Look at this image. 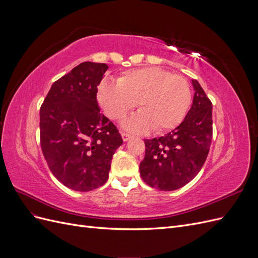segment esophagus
<instances>
[{
	"label": "esophagus",
	"instance_id": "34e87169",
	"mask_svg": "<svg viewBox=\"0 0 258 258\" xmlns=\"http://www.w3.org/2000/svg\"><path fill=\"white\" fill-rule=\"evenodd\" d=\"M121 138L123 141H128V140L131 138V136L129 134H127V132H121Z\"/></svg>",
	"mask_w": 258,
	"mask_h": 258
}]
</instances>
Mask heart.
Listing matches in <instances>:
<instances>
[{
  "mask_svg": "<svg viewBox=\"0 0 258 258\" xmlns=\"http://www.w3.org/2000/svg\"><path fill=\"white\" fill-rule=\"evenodd\" d=\"M98 102L112 119L122 120L139 106L140 111L124 122L134 132H166L182 122L191 102L190 85L168 70L150 67L130 70L117 83L103 81L98 87Z\"/></svg>",
  "mask_w": 258,
  "mask_h": 258,
  "instance_id": "obj_1",
  "label": "heart"
}]
</instances>
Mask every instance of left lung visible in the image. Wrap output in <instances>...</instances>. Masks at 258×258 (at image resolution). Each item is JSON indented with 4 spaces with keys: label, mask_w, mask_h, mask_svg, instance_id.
Listing matches in <instances>:
<instances>
[{
    "label": "left lung",
    "mask_w": 258,
    "mask_h": 258,
    "mask_svg": "<svg viewBox=\"0 0 258 258\" xmlns=\"http://www.w3.org/2000/svg\"><path fill=\"white\" fill-rule=\"evenodd\" d=\"M184 120L166 136L144 140L145 156L140 175L153 188L175 190L196 176L208 157L212 141V102L197 81Z\"/></svg>",
    "instance_id": "1"
}]
</instances>
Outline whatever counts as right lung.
<instances>
[{"label": "right lung", "instance_id": "right-lung-1", "mask_svg": "<svg viewBox=\"0 0 258 258\" xmlns=\"http://www.w3.org/2000/svg\"><path fill=\"white\" fill-rule=\"evenodd\" d=\"M107 69L105 63L83 62L52 84L41 106L44 157L54 177L76 191L96 189L107 181L113 155L122 144L97 101Z\"/></svg>", "mask_w": 258, "mask_h": 258}]
</instances>
